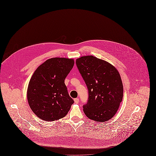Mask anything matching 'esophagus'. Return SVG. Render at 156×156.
Returning <instances> with one entry per match:
<instances>
[{"mask_svg": "<svg viewBox=\"0 0 156 156\" xmlns=\"http://www.w3.org/2000/svg\"><path fill=\"white\" fill-rule=\"evenodd\" d=\"M74 102L75 104H78V102H79V99H78V98H75Z\"/></svg>", "mask_w": 156, "mask_h": 156, "instance_id": "1", "label": "esophagus"}]
</instances>
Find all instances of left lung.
Wrapping results in <instances>:
<instances>
[{
  "instance_id": "1",
  "label": "left lung",
  "mask_w": 156,
  "mask_h": 156,
  "mask_svg": "<svg viewBox=\"0 0 156 156\" xmlns=\"http://www.w3.org/2000/svg\"><path fill=\"white\" fill-rule=\"evenodd\" d=\"M76 65L88 90L85 115L97 122L108 121L116 114L123 95L118 70L109 62L92 55L76 59Z\"/></svg>"
}]
</instances>
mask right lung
I'll use <instances>...</instances> for the list:
<instances>
[{"label":"right lung","instance_id":"1","mask_svg":"<svg viewBox=\"0 0 156 156\" xmlns=\"http://www.w3.org/2000/svg\"><path fill=\"white\" fill-rule=\"evenodd\" d=\"M74 64V59L52 58L35 71L27 89L31 109L39 118L54 121L64 118L74 103L64 80Z\"/></svg>","mask_w":156,"mask_h":156}]
</instances>
